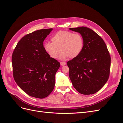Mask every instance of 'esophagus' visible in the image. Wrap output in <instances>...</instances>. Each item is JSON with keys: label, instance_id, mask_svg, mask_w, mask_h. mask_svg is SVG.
Segmentation results:
<instances>
[{"label": "esophagus", "instance_id": "1", "mask_svg": "<svg viewBox=\"0 0 123 123\" xmlns=\"http://www.w3.org/2000/svg\"><path fill=\"white\" fill-rule=\"evenodd\" d=\"M60 64H61V66H64L66 64V62H60Z\"/></svg>", "mask_w": 123, "mask_h": 123}]
</instances>
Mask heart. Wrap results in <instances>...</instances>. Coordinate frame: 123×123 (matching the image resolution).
<instances>
[{"instance_id":"obj_1","label":"heart","mask_w":123,"mask_h":123,"mask_svg":"<svg viewBox=\"0 0 123 123\" xmlns=\"http://www.w3.org/2000/svg\"><path fill=\"white\" fill-rule=\"evenodd\" d=\"M52 43L46 42L43 44L44 50L50 56L56 58L61 53L59 58L64 60L69 57H77L82 51L84 46L83 37L80 33L67 31H58L51 37Z\"/></svg>"}]
</instances>
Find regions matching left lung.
Here are the masks:
<instances>
[{
  "label": "left lung",
  "instance_id": "obj_1",
  "mask_svg": "<svg viewBox=\"0 0 123 123\" xmlns=\"http://www.w3.org/2000/svg\"><path fill=\"white\" fill-rule=\"evenodd\" d=\"M80 33L84 40L81 53L67 63L72 85L85 95L98 92L109 79L111 57L103 39L92 30L81 27L70 28Z\"/></svg>",
  "mask_w": 123,
  "mask_h": 123
}]
</instances>
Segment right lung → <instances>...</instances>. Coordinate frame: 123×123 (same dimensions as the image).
Listing matches in <instances>:
<instances>
[{
	"mask_svg": "<svg viewBox=\"0 0 123 123\" xmlns=\"http://www.w3.org/2000/svg\"><path fill=\"white\" fill-rule=\"evenodd\" d=\"M52 29H41L24 36L12 56L13 77L22 90L32 97L43 98L52 92L60 63L50 57L43 42Z\"/></svg>",
	"mask_w": 123,
	"mask_h": 123,
	"instance_id": "add662e5",
	"label": "right lung"
}]
</instances>
